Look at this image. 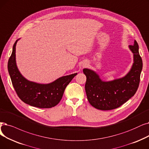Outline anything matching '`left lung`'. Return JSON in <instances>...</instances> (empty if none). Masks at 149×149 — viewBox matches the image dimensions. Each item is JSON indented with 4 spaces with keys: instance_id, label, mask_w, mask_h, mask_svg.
I'll list each match as a JSON object with an SVG mask.
<instances>
[{
    "instance_id": "obj_1",
    "label": "left lung",
    "mask_w": 149,
    "mask_h": 149,
    "mask_svg": "<svg viewBox=\"0 0 149 149\" xmlns=\"http://www.w3.org/2000/svg\"><path fill=\"white\" fill-rule=\"evenodd\" d=\"M128 48L133 54V63L128 72L121 78L103 80L94 70L84 68L86 77L85 91L89 103L101 110L117 108L128 101L136 92L143 69V61L136 41Z\"/></svg>"
}]
</instances>
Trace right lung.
Segmentation results:
<instances>
[{"label":"right lung","instance_id":"add662e5","mask_svg":"<svg viewBox=\"0 0 149 149\" xmlns=\"http://www.w3.org/2000/svg\"><path fill=\"white\" fill-rule=\"evenodd\" d=\"M20 38L13 45L8 63L9 75L18 97L24 103L38 108H49L56 106L61 100L66 86L77 73L63 76L46 84L25 79L19 70L16 61V46Z\"/></svg>","mask_w":149,"mask_h":149}]
</instances>
